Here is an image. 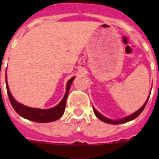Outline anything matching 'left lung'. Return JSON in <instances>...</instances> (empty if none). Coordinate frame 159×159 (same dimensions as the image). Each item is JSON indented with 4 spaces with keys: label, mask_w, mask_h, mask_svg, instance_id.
Wrapping results in <instances>:
<instances>
[{
    "label": "left lung",
    "mask_w": 159,
    "mask_h": 159,
    "mask_svg": "<svg viewBox=\"0 0 159 159\" xmlns=\"http://www.w3.org/2000/svg\"><path fill=\"white\" fill-rule=\"evenodd\" d=\"M149 98H150V96L148 97V99H147V101H146V102H145V103H144V105H143V106L141 108H140L139 110H138L136 112L133 113V114H132V115H130V116H127V117L124 118V119H120V120H119V121H114V120H111V119H107L106 117H104V116H102V115H101V114H99V112L95 110V108L93 107L94 113H95V116H96V117L98 118V119H100L101 121L105 122V123H110V124H119V123H127V122L130 121V120H133V119H135V118H137L138 116H139L140 114L142 113V111H143V109L145 108V107H146V105H147V101H148Z\"/></svg>",
    "instance_id": "1"
}]
</instances>
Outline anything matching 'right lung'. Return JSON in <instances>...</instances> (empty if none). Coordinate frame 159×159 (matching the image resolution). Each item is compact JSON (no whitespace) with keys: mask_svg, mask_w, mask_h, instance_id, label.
I'll return each instance as SVG.
<instances>
[{"mask_svg":"<svg viewBox=\"0 0 159 159\" xmlns=\"http://www.w3.org/2000/svg\"><path fill=\"white\" fill-rule=\"evenodd\" d=\"M74 79H75V77H72L67 82V88H66V93L61 102L55 107L48 109V110L29 107L24 106V105L17 102L13 99V97L12 96L10 92H9L6 78H5V82H6L7 93H8V99H9L11 104H12L14 110L16 111V113L19 114L20 116H22L25 119L36 122V123H49V122L56 121L63 116L64 110H65L66 100H67L68 92H69L70 87H71V84L74 80Z\"/></svg>","mask_w":159,"mask_h":159,"instance_id":"right-lung-1","label":"right lung"}]
</instances>
